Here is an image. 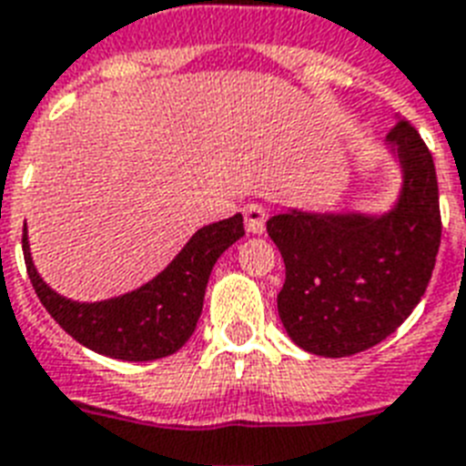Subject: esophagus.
<instances>
[{"mask_svg": "<svg viewBox=\"0 0 466 466\" xmlns=\"http://www.w3.org/2000/svg\"><path fill=\"white\" fill-rule=\"evenodd\" d=\"M243 216H245V228H248V233H262L264 230V223H267V209L264 207H259V204H248L243 209Z\"/></svg>", "mask_w": 466, "mask_h": 466, "instance_id": "obj_1", "label": "esophagus"}]
</instances>
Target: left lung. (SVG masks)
I'll list each match as a JSON object with an SVG mask.
<instances>
[{
    "label": "left lung",
    "mask_w": 466,
    "mask_h": 466,
    "mask_svg": "<svg viewBox=\"0 0 466 466\" xmlns=\"http://www.w3.org/2000/svg\"><path fill=\"white\" fill-rule=\"evenodd\" d=\"M401 170L394 204L380 214L289 209L267 233L286 264L279 318L305 351L344 359L380 344L411 315L441 248L433 156L407 120L387 134Z\"/></svg>",
    "instance_id": "left-lung-1"
}]
</instances>
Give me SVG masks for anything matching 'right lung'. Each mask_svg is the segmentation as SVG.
<instances>
[{
	"mask_svg": "<svg viewBox=\"0 0 466 466\" xmlns=\"http://www.w3.org/2000/svg\"><path fill=\"white\" fill-rule=\"evenodd\" d=\"M245 236L243 214L209 223L189 238L166 269L125 296L79 303L59 296L35 269L24 226V257L31 284L55 322L86 349L120 360H156L185 346L202 315L216 259Z\"/></svg>",
	"mask_w": 466,
	"mask_h": 466,
	"instance_id": "right-lung-1",
	"label": "right lung"
}]
</instances>
